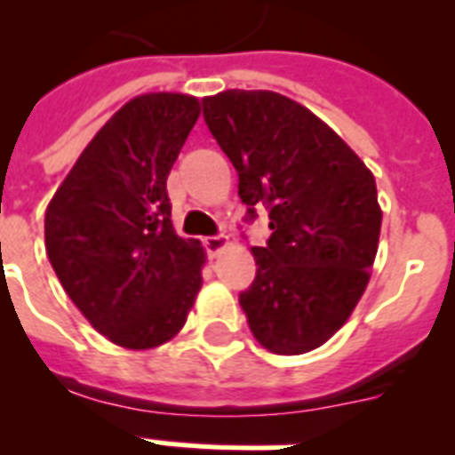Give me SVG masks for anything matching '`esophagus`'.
<instances>
[{"mask_svg":"<svg viewBox=\"0 0 455 455\" xmlns=\"http://www.w3.org/2000/svg\"><path fill=\"white\" fill-rule=\"evenodd\" d=\"M203 245H205L207 255L217 257L221 252V250L227 248L228 241H227V238H224V235H207V238H203Z\"/></svg>","mask_w":455,"mask_h":455,"instance_id":"esophagus-1","label":"esophagus"}]
</instances>
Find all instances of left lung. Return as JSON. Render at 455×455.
I'll return each instance as SVG.
<instances>
[{"label":"left lung","instance_id":"obj_1","mask_svg":"<svg viewBox=\"0 0 455 455\" xmlns=\"http://www.w3.org/2000/svg\"><path fill=\"white\" fill-rule=\"evenodd\" d=\"M203 117L238 172L245 221L269 210V241L252 248L257 276L238 298L250 331L274 354L311 352L345 325L371 278L382 224L373 174L276 92L207 96Z\"/></svg>","mask_w":455,"mask_h":455}]
</instances>
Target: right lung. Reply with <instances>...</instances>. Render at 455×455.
I'll return each mask as SVG.
<instances>
[{
    "mask_svg": "<svg viewBox=\"0 0 455 455\" xmlns=\"http://www.w3.org/2000/svg\"><path fill=\"white\" fill-rule=\"evenodd\" d=\"M200 116L198 99L124 103L77 157L46 207V255L96 331L151 349L181 331L203 285V245L172 227L167 177Z\"/></svg>",
    "mask_w": 455,
    "mask_h": 455,
    "instance_id": "right-lung-1",
    "label": "right lung"
}]
</instances>
